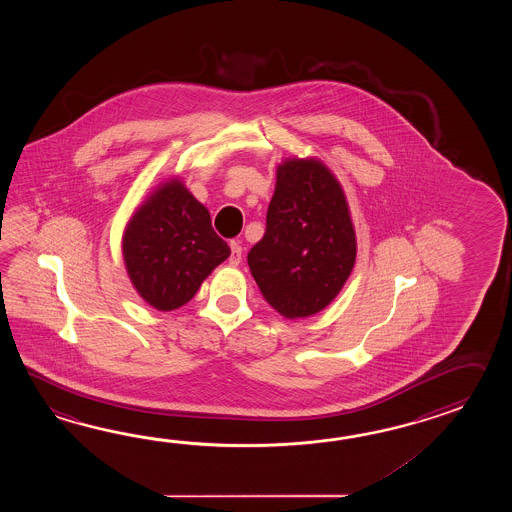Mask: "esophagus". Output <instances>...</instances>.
Here are the masks:
<instances>
[{
    "label": "esophagus",
    "mask_w": 512,
    "mask_h": 512,
    "mask_svg": "<svg viewBox=\"0 0 512 512\" xmlns=\"http://www.w3.org/2000/svg\"><path fill=\"white\" fill-rule=\"evenodd\" d=\"M241 256H243V249H241L240 243L232 241V243H230V265H240Z\"/></svg>",
    "instance_id": "34e87169"
}]
</instances>
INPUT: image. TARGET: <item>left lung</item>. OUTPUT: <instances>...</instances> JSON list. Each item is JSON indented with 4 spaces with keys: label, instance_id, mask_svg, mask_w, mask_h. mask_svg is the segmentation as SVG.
Returning a JSON list of instances; mask_svg holds the SVG:
<instances>
[{
    "label": "left lung",
    "instance_id": "obj_1",
    "mask_svg": "<svg viewBox=\"0 0 512 512\" xmlns=\"http://www.w3.org/2000/svg\"><path fill=\"white\" fill-rule=\"evenodd\" d=\"M357 243L342 186L313 159L278 166L265 234L247 261L263 298L287 318L322 311L355 265Z\"/></svg>",
    "mask_w": 512,
    "mask_h": 512
}]
</instances>
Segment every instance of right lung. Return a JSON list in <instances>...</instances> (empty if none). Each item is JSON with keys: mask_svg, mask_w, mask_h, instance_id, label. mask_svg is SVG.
I'll return each instance as SVG.
<instances>
[{"mask_svg": "<svg viewBox=\"0 0 512 512\" xmlns=\"http://www.w3.org/2000/svg\"><path fill=\"white\" fill-rule=\"evenodd\" d=\"M122 252L137 293L159 311L190 302L208 274L230 256L207 208L175 179L135 212Z\"/></svg>", "mask_w": 512, "mask_h": 512, "instance_id": "add662e5", "label": "right lung"}]
</instances>
